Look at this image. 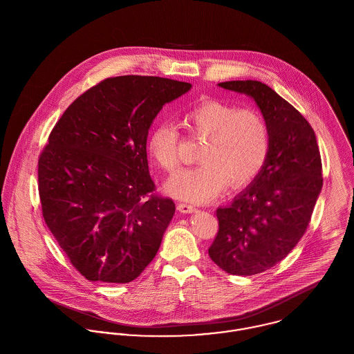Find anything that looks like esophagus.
I'll list each match as a JSON object with an SVG mask.
<instances>
[{
  "label": "esophagus",
  "instance_id": "esophagus-1",
  "mask_svg": "<svg viewBox=\"0 0 354 354\" xmlns=\"http://www.w3.org/2000/svg\"><path fill=\"white\" fill-rule=\"evenodd\" d=\"M177 209H178L180 212H183V214H192V212L196 211V208H195L192 204H187V203H180V204L177 205Z\"/></svg>",
  "mask_w": 354,
  "mask_h": 354
}]
</instances>
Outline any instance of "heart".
<instances>
[{
  "instance_id": "heart-1",
  "label": "heart",
  "mask_w": 354,
  "mask_h": 354,
  "mask_svg": "<svg viewBox=\"0 0 354 354\" xmlns=\"http://www.w3.org/2000/svg\"><path fill=\"white\" fill-rule=\"evenodd\" d=\"M184 125L196 138H205L195 167L171 177L165 191L180 201L207 203L218 198L232 183L241 188L263 170L270 152V132L253 109L219 101H204L184 115ZM180 133L170 122L152 128L147 151L169 173L178 167Z\"/></svg>"
}]
</instances>
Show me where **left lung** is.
<instances>
[{
    "label": "left lung",
    "instance_id": "obj_1",
    "mask_svg": "<svg viewBox=\"0 0 354 354\" xmlns=\"http://www.w3.org/2000/svg\"><path fill=\"white\" fill-rule=\"evenodd\" d=\"M218 86L251 97L270 132L263 170L230 205L216 209L219 230L208 248L223 271L254 275L274 267L301 240L323 185L320 151L301 113L264 83Z\"/></svg>",
    "mask_w": 354,
    "mask_h": 354
}]
</instances>
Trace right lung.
<instances>
[{"label":"right lung","instance_id":"obj_1","mask_svg":"<svg viewBox=\"0 0 354 354\" xmlns=\"http://www.w3.org/2000/svg\"><path fill=\"white\" fill-rule=\"evenodd\" d=\"M191 87L156 76L109 77L53 128L38 160L42 214L86 279L128 283L158 252L176 204L153 195L149 129L163 104Z\"/></svg>","mask_w":354,"mask_h":354}]
</instances>
